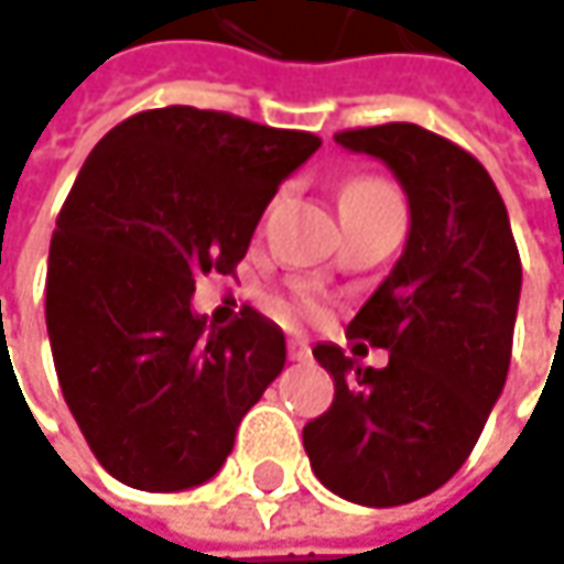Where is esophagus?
I'll list each match as a JSON object with an SVG mask.
<instances>
[{"label":"esophagus","mask_w":564,"mask_h":564,"mask_svg":"<svg viewBox=\"0 0 564 564\" xmlns=\"http://www.w3.org/2000/svg\"><path fill=\"white\" fill-rule=\"evenodd\" d=\"M289 359L292 362H307L311 359V346L304 337H289Z\"/></svg>","instance_id":"obj_1"}]
</instances>
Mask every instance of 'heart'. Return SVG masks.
<instances>
[{
	"instance_id": "heart-1",
	"label": "heart",
	"mask_w": 564,
	"mask_h": 564,
	"mask_svg": "<svg viewBox=\"0 0 564 564\" xmlns=\"http://www.w3.org/2000/svg\"><path fill=\"white\" fill-rule=\"evenodd\" d=\"M343 195H391V188L379 180H356L352 185H346V192H343ZM299 311H304V314H314V311H317V304L304 295V299H299Z\"/></svg>"
}]
</instances>
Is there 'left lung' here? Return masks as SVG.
<instances>
[{"instance_id": "left-lung-1", "label": "left lung", "mask_w": 564, "mask_h": 564, "mask_svg": "<svg viewBox=\"0 0 564 564\" xmlns=\"http://www.w3.org/2000/svg\"><path fill=\"white\" fill-rule=\"evenodd\" d=\"M334 141L382 160L408 195V243L346 327L388 349L366 369L337 343L314 359L334 376V404L304 426V453L343 501L398 507L443 488L475 449L501 398L523 269L501 192L453 141L391 121Z\"/></svg>"}]
</instances>
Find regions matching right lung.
I'll return each mask as SVG.
<instances>
[{"label": "right lung", "mask_w": 564, "mask_h": 564, "mask_svg": "<svg viewBox=\"0 0 564 564\" xmlns=\"http://www.w3.org/2000/svg\"><path fill=\"white\" fill-rule=\"evenodd\" d=\"M321 147L224 111L170 105L111 128L63 202L47 260V337L63 398L101 468L141 491L221 471L243 414L285 369V334L243 307L192 311L230 275L265 205Z\"/></svg>", "instance_id": "obj_1"}]
</instances>
